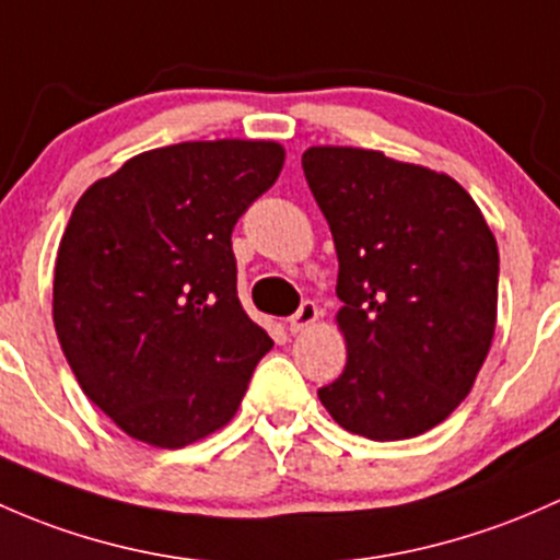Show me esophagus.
<instances>
[{"label": "esophagus", "instance_id": "obj_1", "mask_svg": "<svg viewBox=\"0 0 560 560\" xmlns=\"http://www.w3.org/2000/svg\"><path fill=\"white\" fill-rule=\"evenodd\" d=\"M318 304L315 302H302V307L296 310V313L291 315V318H288V328H291V334H299V331H304V328H310L313 326L315 320H318Z\"/></svg>", "mask_w": 560, "mask_h": 560}]
</instances>
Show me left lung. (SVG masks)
<instances>
[{
	"label": "left lung",
	"mask_w": 560,
	"mask_h": 560,
	"mask_svg": "<svg viewBox=\"0 0 560 560\" xmlns=\"http://www.w3.org/2000/svg\"><path fill=\"white\" fill-rule=\"evenodd\" d=\"M302 166L337 247L348 345L320 405L366 440L423 434L466 399L491 350L495 237L442 172L339 145L307 148Z\"/></svg>",
	"instance_id": "8db88e82"
}]
</instances>
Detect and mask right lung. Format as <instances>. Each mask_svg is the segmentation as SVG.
Returning <instances> with one entry per match:
<instances>
[{
	"instance_id": "add662e5",
	"label": "right lung",
	"mask_w": 560,
	"mask_h": 560,
	"mask_svg": "<svg viewBox=\"0 0 560 560\" xmlns=\"http://www.w3.org/2000/svg\"><path fill=\"white\" fill-rule=\"evenodd\" d=\"M282 161L269 140L180 142L74 205L54 326L83 394L135 440L175 451L226 425L272 348L240 304L232 232Z\"/></svg>"
}]
</instances>
